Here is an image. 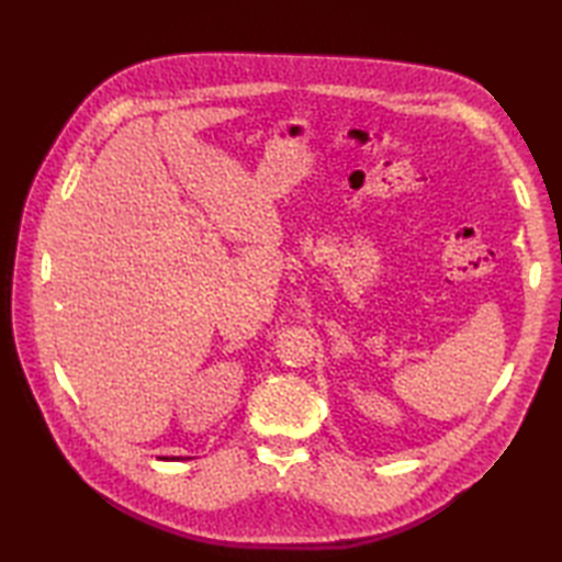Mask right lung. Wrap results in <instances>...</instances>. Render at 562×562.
<instances>
[{
    "instance_id": "obj_1",
    "label": "right lung",
    "mask_w": 562,
    "mask_h": 562,
    "mask_svg": "<svg viewBox=\"0 0 562 562\" xmlns=\"http://www.w3.org/2000/svg\"><path fill=\"white\" fill-rule=\"evenodd\" d=\"M166 459H169V457H166ZM173 459H178V457H173Z\"/></svg>"
}]
</instances>
